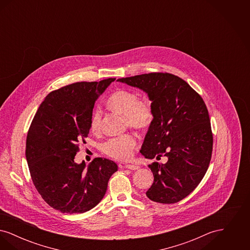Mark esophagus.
<instances>
[{"label":"esophagus","instance_id":"1","mask_svg":"<svg viewBox=\"0 0 250 250\" xmlns=\"http://www.w3.org/2000/svg\"><path fill=\"white\" fill-rule=\"evenodd\" d=\"M125 168H128V169H131V170H136V169H138L140 167L137 166V165L127 164V165H125Z\"/></svg>","mask_w":250,"mask_h":250}]
</instances>
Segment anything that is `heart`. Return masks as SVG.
Listing matches in <instances>:
<instances>
[{
	"label": "heart",
	"mask_w": 250,
	"mask_h": 250,
	"mask_svg": "<svg viewBox=\"0 0 250 250\" xmlns=\"http://www.w3.org/2000/svg\"><path fill=\"white\" fill-rule=\"evenodd\" d=\"M107 107L125 117V126L137 131H146L152 125L155 112L152 101L149 98L141 97L136 92L119 90L111 94L106 102ZM90 129L100 133L102 129V115L99 110H95L90 120ZM137 145L135 136L130 133L107 140L103 145L104 153L116 160L125 161L132 155Z\"/></svg>",
	"instance_id": "heart-1"
}]
</instances>
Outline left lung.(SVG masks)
<instances>
[{
  "label": "left lung",
  "instance_id": "1",
  "mask_svg": "<svg viewBox=\"0 0 250 250\" xmlns=\"http://www.w3.org/2000/svg\"><path fill=\"white\" fill-rule=\"evenodd\" d=\"M118 82L146 92L155 118L141 153L160 160L149 167L154 183L146 192L153 202L175 203L194 190L204 177L213 152V133L207 107L189 84L170 73L152 72Z\"/></svg>",
  "mask_w": 250,
  "mask_h": 250
}]
</instances>
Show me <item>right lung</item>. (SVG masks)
Returning <instances> with one entry per match:
<instances>
[{
    "instance_id": "add662e5",
    "label": "right lung",
    "mask_w": 250,
    "mask_h": 250,
    "mask_svg": "<svg viewBox=\"0 0 250 250\" xmlns=\"http://www.w3.org/2000/svg\"><path fill=\"white\" fill-rule=\"evenodd\" d=\"M115 79L82 82L50 92L38 107L26 139V159L36 190L62 213L82 214L96 206L115 162L97 157L85 168L74 161L86 143L95 100Z\"/></svg>"
}]
</instances>
